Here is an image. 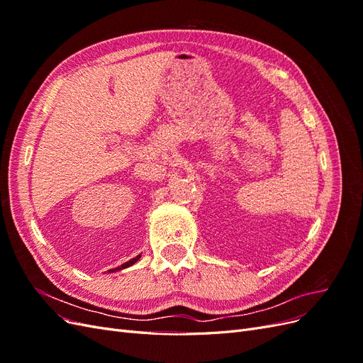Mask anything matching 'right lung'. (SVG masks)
Returning <instances> with one entry per match:
<instances>
[{"instance_id": "obj_1", "label": "right lung", "mask_w": 363, "mask_h": 363, "mask_svg": "<svg viewBox=\"0 0 363 363\" xmlns=\"http://www.w3.org/2000/svg\"><path fill=\"white\" fill-rule=\"evenodd\" d=\"M139 259H140V255H139V256H136V257H133L131 260H128V262H125V263H123V265L118 267V268H115V269H108V272H115V271H119V269L128 268V267H131V265H135V263H136Z\"/></svg>"}]
</instances>
